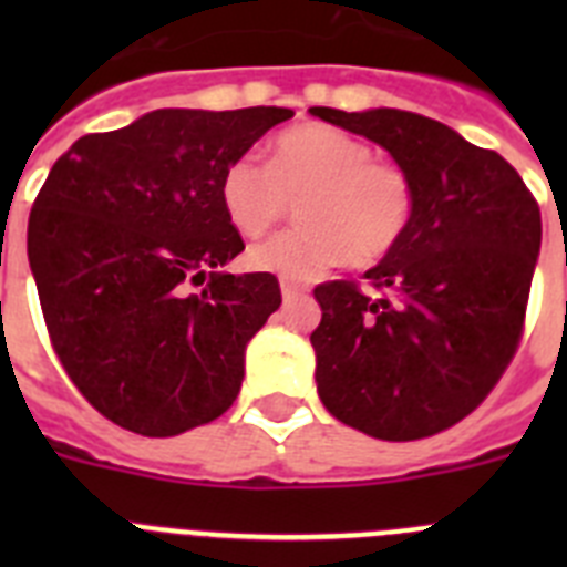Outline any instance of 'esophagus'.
Returning a JSON list of instances; mask_svg holds the SVG:
<instances>
[{
	"label": "esophagus",
	"mask_w": 567,
	"mask_h": 567,
	"mask_svg": "<svg viewBox=\"0 0 567 567\" xmlns=\"http://www.w3.org/2000/svg\"><path fill=\"white\" fill-rule=\"evenodd\" d=\"M280 292H284V300H292V298H298V295L309 292V287L307 284H298V280L284 278L280 280Z\"/></svg>",
	"instance_id": "esophagus-1"
}]
</instances>
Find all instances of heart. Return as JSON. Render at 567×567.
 Here are the masks:
<instances>
[{
    "instance_id": "heart-1",
    "label": "heart",
    "mask_w": 567,
    "mask_h": 567,
    "mask_svg": "<svg viewBox=\"0 0 567 567\" xmlns=\"http://www.w3.org/2000/svg\"><path fill=\"white\" fill-rule=\"evenodd\" d=\"M295 198L303 224L255 244L252 269L303 280L343 258L374 264L405 238L417 209L412 175L329 124L284 130L269 164L238 155L221 175V207L244 238L267 235Z\"/></svg>"
}]
</instances>
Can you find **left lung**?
<instances>
[{
  "mask_svg": "<svg viewBox=\"0 0 567 567\" xmlns=\"http://www.w3.org/2000/svg\"><path fill=\"white\" fill-rule=\"evenodd\" d=\"M365 135L412 175L417 209L392 252L315 289L318 394L332 417L378 440L452 429L488 398L517 352L543 218L519 173L457 130L409 113L309 107Z\"/></svg>",
  "mask_w": 567,
  "mask_h": 567,
  "instance_id": "8db88e82",
  "label": "left lung"
}]
</instances>
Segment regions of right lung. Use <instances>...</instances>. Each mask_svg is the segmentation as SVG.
I'll use <instances>...</instances> for the list:
<instances>
[{"label": "right lung", "mask_w": 567, "mask_h": 567, "mask_svg": "<svg viewBox=\"0 0 567 567\" xmlns=\"http://www.w3.org/2000/svg\"><path fill=\"white\" fill-rule=\"evenodd\" d=\"M292 115L153 110L84 135L50 169L30 209V272L64 372L115 425L175 437L238 398L247 343L280 287L221 269L244 249L221 175Z\"/></svg>", "instance_id": "add662e5"}]
</instances>
